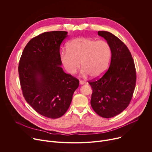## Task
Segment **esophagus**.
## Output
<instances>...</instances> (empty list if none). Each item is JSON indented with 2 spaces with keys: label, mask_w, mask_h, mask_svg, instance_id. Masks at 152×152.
<instances>
[{
  "label": "esophagus",
  "mask_w": 152,
  "mask_h": 152,
  "mask_svg": "<svg viewBox=\"0 0 152 152\" xmlns=\"http://www.w3.org/2000/svg\"><path fill=\"white\" fill-rule=\"evenodd\" d=\"M85 83H86V82L84 81V80H79V83H80V85H83V84H85Z\"/></svg>",
  "instance_id": "esophagus-1"
}]
</instances>
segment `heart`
Masks as SVG:
<instances>
[{
    "label": "heart",
    "instance_id": "1",
    "mask_svg": "<svg viewBox=\"0 0 152 152\" xmlns=\"http://www.w3.org/2000/svg\"><path fill=\"white\" fill-rule=\"evenodd\" d=\"M111 48L104 40L96 41L88 37H79L70 41L67 50L60 53V60L66 70L71 75L80 67V73L97 77L103 75L109 67L111 58Z\"/></svg>",
    "mask_w": 152,
    "mask_h": 152
}]
</instances>
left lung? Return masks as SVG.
I'll use <instances>...</instances> for the list:
<instances>
[{
	"instance_id": "obj_1",
	"label": "left lung",
	"mask_w": 152,
	"mask_h": 152,
	"mask_svg": "<svg viewBox=\"0 0 152 152\" xmlns=\"http://www.w3.org/2000/svg\"><path fill=\"white\" fill-rule=\"evenodd\" d=\"M111 48L110 66L100 79L88 83L93 93L91 105L100 117L111 118L129 104L136 85L134 59L127 46L118 38L107 31H99Z\"/></svg>"
}]
</instances>
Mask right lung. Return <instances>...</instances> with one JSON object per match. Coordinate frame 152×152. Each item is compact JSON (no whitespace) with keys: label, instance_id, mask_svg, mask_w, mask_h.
Listing matches in <instances>:
<instances>
[{"label":"right lung","instance_id":"right-lung-1","mask_svg":"<svg viewBox=\"0 0 152 152\" xmlns=\"http://www.w3.org/2000/svg\"><path fill=\"white\" fill-rule=\"evenodd\" d=\"M66 31L46 32L31 39L21 56L18 73L23 95L38 114L58 118L67 112L79 81L61 68L59 49Z\"/></svg>","mask_w":152,"mask_h":152}]
</instances>
